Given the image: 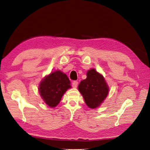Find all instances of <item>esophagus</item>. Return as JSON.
I'll return each mask as SVG.
<instances>
[{"mask_svg":"<svg viewBox=\"0 0 150 150\" xmlns=\"http://www.w3.org/2000/svg\"><path fill=\"white\" fill-rule=\"evenodd\" d=\"M77 85H78V81H73V82H72L73 87L76 88V87H77Z\"/></svg>","mask_w":150,"mask_h":150,"instance_id":"obj_1","label":"esophagus"}]
</instances>
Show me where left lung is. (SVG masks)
Wrapping results in <instances>:
<instances>
[{"label": "left lung", "mask_w": 150, "mask_h": 150, "mask_svg": "<svg viewBox=\"0 0 150 150\" xmlns=\"http://www.w3.org/2000/svg\"><path fill=\"white\" fill-rule=\"evenodd\" d=\"M87 76V79L81 81L78 88L86 105L91 108H95L106 98L108 87L103 75L94 69L88 71Z\"/></svg>", "instance_id": "left-lung-1"}]
</instances>
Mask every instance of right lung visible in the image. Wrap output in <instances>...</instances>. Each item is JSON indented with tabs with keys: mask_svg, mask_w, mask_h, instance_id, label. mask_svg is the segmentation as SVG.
Returning <instances> with one entry per match:
<instances>
[{
	"mask_svg": "<svg viewBox=\"0 0 150 150\" xmlns=\"http://www.w3.org/2000/svg\"><path fill=\"white\" fill-rule=\"evenodd\" d=\"M71 83L65 73L60 71L46 76L40 85L39 92L45 103L54 107L60 102L63 94L71 87Z\"/></svg>",
	"mask_w": 150,
	"mask_h": 150,
	"instance_id": "1",
	"label": "right lung"
}]
</instances>
